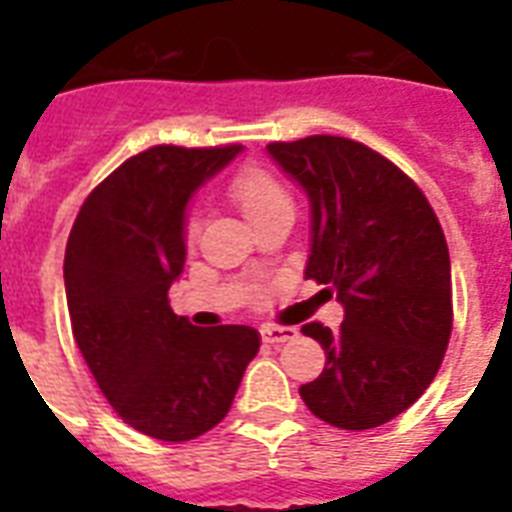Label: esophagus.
Listing matches in <instances>:
<instances>
[{"instance_id":"esophagus-1","label":"esophagus","mask_w":512,"mask_h":512,"mask_svg":"<svg viewBox=\"0 0 512 512\" xmlns=\"http://www.w3.org/2000/svg\"><path fill=\"white\" fill-rule=\"evenodd\" d=\"M297 335H300V332H297L295 327H263V340L271 342V345L297 340Z\"/></svg>"}]
</instances>
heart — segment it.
<instances>
[{"mask_svg":"<svg viewBox=\"0 0 512 512\" xmlns=\"http://www.w3.org/2000/svg\"><path fill=\"white\" fill-rule=\"evenodd\" d=\"M228 196L252 225H260L268 217L292 209L287 188L271 172L255 167V164H247V167L233 172V177L228 180ZM185 236H188V241H193L196 223L185 225Z\"/></svg>","mask_w":512,"mask_h":512,"instance_id":"b5f03b06","label":"heart"}]
</instances>
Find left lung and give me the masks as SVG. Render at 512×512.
<instances>
[{"mask_svg": "<svg viewBox=\"0 0 512 512\" xmlns=\"http://www.w3.org/2000/svg\"><path fill=\"white\" fill-rule=\"evenodd\" d=\"M268 154L311 201L305 279L335 289L345 311L337 332L303 327L327 366L300 396L335 428L385 425L425 393L452 335L441 223L420 188L364 143L311 135Z\"/></svg>", "mask_w": 512, "mask_h": 512, "instance_id": "left-lung-1", "label": "left lung"}]
</instances>
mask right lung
<instances>
[{
    "instance_id": "1",
    "label": "right lung",
    "mask_w": 512,
    "mask_h": 512,
    "mask_svg": "<svg viewBox=\"0 0 512 512\" xmlns=\"http://www.w3.org/2000/svg\"><path fill=\"white\" fill-rule=\"evenodd\" d=\"M241 146H154L114 170L76 215L66 303L92 377L130 428L191 441L223 420L260 350L252 327H193L167 292L185 265L188 201Z\"/></svg>"
}]
</instances>
